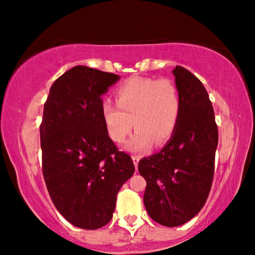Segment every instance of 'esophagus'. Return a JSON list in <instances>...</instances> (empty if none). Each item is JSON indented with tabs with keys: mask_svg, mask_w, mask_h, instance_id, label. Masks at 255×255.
Wrapping results in <instances>:
<instances>
[{
	"mask_svg": "<svg viewBox=\"0 0 255 255\" xmlns=\"http://www.w3.org/2000/svg\"><path fill=\"white\" fill-rule=\"evenodd\" d=\"M132 160H133L134 167H135V169H137L138 168V162H139V156L138 155H132Z\"/></svg>",
	"mask_w": 255,
	"mask_h": 255,
	"instance_id": "obj_1",
	"label": "esophagus"
}]
</instances>
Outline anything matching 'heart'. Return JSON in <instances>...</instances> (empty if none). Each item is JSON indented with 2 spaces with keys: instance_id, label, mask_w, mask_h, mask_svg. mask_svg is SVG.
<instances>
[{
  "instance_id": "obj_1",
  "label": "heart",
  "mask_w": 255,
  "mask_h": 255,
  "mask_svg": "<svg viewBox=\"0 0 255 255\" xmlns=\"http://www.w3.org/2000/svg\"><path fill=\"white\" fill-rule=\"evenodd\" d=\"M114 104L104 100L101 114L107 133L122 142L132 128L135 131L125 147L133 152L146 151L153 142L161 145L172 137L179 123L181 96L172 80L133 78L115 92Z\"/></svg>"
}]
</instances>
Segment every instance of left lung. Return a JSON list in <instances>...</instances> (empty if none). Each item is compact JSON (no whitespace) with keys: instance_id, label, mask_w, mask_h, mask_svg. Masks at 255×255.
<instances>
[{"instance_id":"1","label":"left lung","mask_w":255,"mask_h":255,"mask_svg":"<svg viewBox=\"0 0 255 255\" xmlns=\"http://www.w3.org/2000/svg\"><path fill=\"white\" fill-rule=\"evenodd\" d=\"M181 96L179 123L162 149L138 163L146 180L144 204L153 221L180 226L207 202L215 173L218 128L203 83L188 69H173Z\"/></svg>"}]
</instances>
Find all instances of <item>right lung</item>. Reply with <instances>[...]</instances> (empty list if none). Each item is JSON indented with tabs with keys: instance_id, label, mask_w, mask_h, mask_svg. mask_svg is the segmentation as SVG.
I'll return each mask as SVG.
<instances>
[{
	"instance_id": "right-lung-1",
	"label": "right lung",
	"mask_w": 255,
	"mask_h": 255,
	"mask_svg": "<svg viewBox=\"0 0 255 255\" xmlns=\"http://www.w3.org/2000/svg\"><path fill=\"white\" fill-rule=\"evenodd\" d=\"M120 80L113 73L75 66L55 80L40 124L43 175L65 219L96 230L113 218L117 194L133 175L131 156L107 133L102 95Z\"/></svg>"
}]
</instances>
